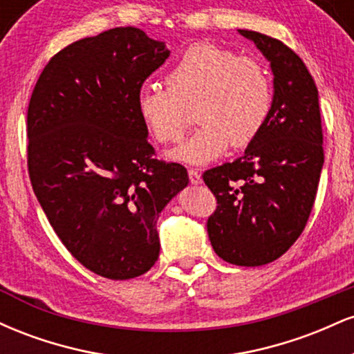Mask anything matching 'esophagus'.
Instances as JSON below:
<instances>
[{"mask_svg":"<svg viewBox=\"0 0 354 354\" xmlns=\"http://www.w3.org/2000/svg\"><path fill=\"white\" fill-rule=\"evenodd\" d=\"M188 174H189V181H191V185H194V186L201 185L203 180H201V174H200V171H196V169H189Z\"/></svg>","mask_w":354,"mask_h":354,"instance_id":"obj_1","label":"esophagus"}]
</instances>
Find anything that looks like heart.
<instances>
[{"label":"heart","mask_w":354,"mask_h":354,"mask_svg":"<svg viewBox=\"0 0 354 354\" xmlns=\"http://www.w3.org/2000/svg\"><path fill=\"white\" fill-rule=\"evenodd\" d=\"M166 84H143L136 93V111L154 140L173 143L188 126L185 106L196 104L194 118L201 126L168 153L185 165L211 163L230 145H250L273 104L271 78L259 61L206 41L183 51L166 75Z\"/></svg>","instance_id":"heart-1"}]
</instances>
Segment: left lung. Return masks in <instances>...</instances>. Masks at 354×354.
Returning a JSON list of instances; mask_svg holds the SVG:
<instances>
[{
  "label": "left lung",
  "mask_w": 354,
  "mask_h": 354,
  "mask_svg": "<svg viewBox=\"0 0 354 354\" xmlns=\"http://www.w3.org/2000/svg\"><path fill=\"white\" fill-rule=\"evenodd\" d=\"M270 61L273 104L261 133L233 163L203 174L218 200L208 219L214 253L238 266L278 259L306 226L324 163L318 88L278 39L239 30Z\"/></svg>",
  "instance_id": "obj_1"
}]
</instances>
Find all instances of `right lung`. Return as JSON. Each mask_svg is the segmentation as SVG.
Returning a JSON list of instances; mask_svg holds the SVG:
<instances>
[{"instance_id": "add662e5", "label": "right lung", "mask_w": 354, "mask_h": 354, "mask_svg": "<svg viewBox=\"0 0 354 354\" xmlns=\"http://www.w3.org/2000/svg\"><path fill=\"white\" fill-rule=\"evenodd\" d=\"M168 56L140 28L83 38L53 56L28 106L36 198L66 250L103 278L151 270L160 213L189 183L185 166L154 160L136 111V93Z\"/></svg>"}]
</instances>
